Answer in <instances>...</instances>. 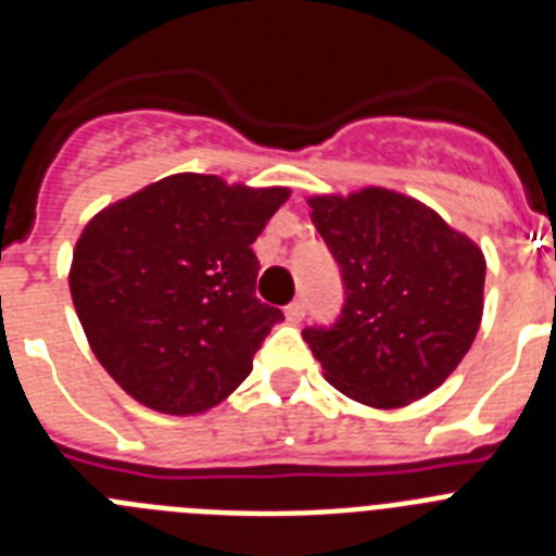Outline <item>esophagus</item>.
I'll return each instance as SVG.
<instances>
[{
    "label": "esophagus",
    "instance_id": "34e87169",
    "mask_svg": "<svg viewBox=\"0 0 556 556\" xmlns=\"http://www.w3.org/2000/svg\"><path fill=\"white\" fill-rule=\"evenodd\" d=\"M283 314H287L289 323H294V326H298V323H301L303 317H306V303H303V301L289 303V306L283 308Z\"/></svg>",
    "mask_w": 556,
    "mask_h": 556
}]
</instances>
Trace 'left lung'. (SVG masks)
Segmentation results:
<instances>
[{"label":"left lung","instance_id":"obj_1","mask_svg":"<svg viewBox=\"0 0 556 556\" xmlns=\"http://www.w3.org/2000/svg\"><path fill=\"white\" fill-rule=\"evenodd\" d=\"M308 205L345 283L339 320L303 331L328 384L372 409L434 392L481 326L488 264L479 244L381 186L317 194Z\"/></svg>","mask_w":556,"mask_h":556}]
</instances>
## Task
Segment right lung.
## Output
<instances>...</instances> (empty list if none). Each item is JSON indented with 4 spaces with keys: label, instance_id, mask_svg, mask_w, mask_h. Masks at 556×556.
Segmentation results:
<instances>
[{
    "label": "right lung",
    "instance_id": "1",
    "mask_svg": "<svg viewBox=\"0 0 556 556\" xmlns=\"http://www.w3.org/2000/svg\"><path fill=\"white\" fill-rule=\"evenodd\" d=\"M289 189L180 172L105 205L68 289L108 376L147 409L200 415L242 384L281 308L255 298L253 242Z\"/></svg>",
    "mask_w": 556,
    "mask_h": 556
}]
</instances>
